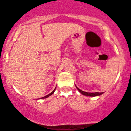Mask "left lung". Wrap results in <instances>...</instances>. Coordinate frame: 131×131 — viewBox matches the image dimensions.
Returning <instances> with one entry per match:
<instances>
[{
	"instance_id": "1",
	"label": "left lung",
	"mask_w": 131,
	"mask_h": 131,
	"mask_svg": "<svg viewBox=\"0 0 131 131\" xmlns=\"http://www.w3.org/2000/svg\"><path fill=\"white\" fill-rule=\"evenodd\" d=\"M76 88H77V89L79 91L82 95L85 96H89V97H95V96H99L101 95L102 94H103L104 92H84L83 91H81V89H79V88H78L76 85Z\"/></svg>"
}]
</instances>
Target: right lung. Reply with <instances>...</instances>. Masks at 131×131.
I'll use <instances>...</instances> for the list:
<instances>
[{
	"label": "right lung",
	"instance_id": "1",
	"mask_svg": "<svg viewBox=\"0 0 131 131\" xmlns=\"http://www.w3.org/2000/svg\"><path fill=\"white\" fill-rule=\"evenodd\" d=\"M55 89H54L53 91L52 92L50 93V94H48L47 95L45 96V97H42V98H40V99H46V98H47V97H50V96L51 95H52V94H53V93H54V92H55Z\"/></svg>",
	"mask_w": 131,
	"mask_h": 131
}]
</instances>
